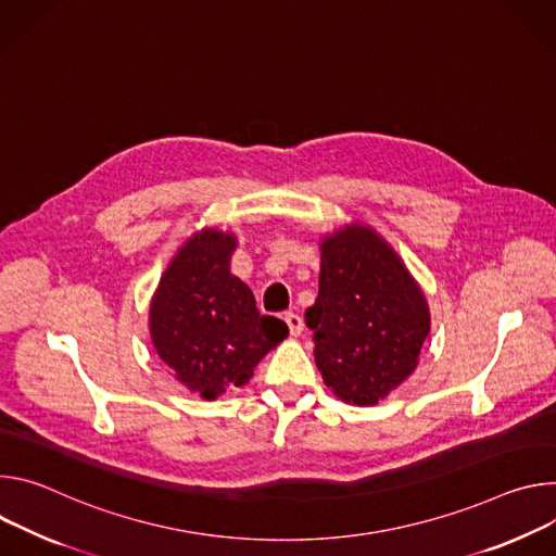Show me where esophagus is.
Masks as SVG:
<instances>
[{
  "label": "esophagus",
  "instance_id": "1",
  "mask_svg": "<svg viewBox=\"0 0 556 556\" xmlns=\"http://www.w3.org/2000/svg\"><path fill=\"white\" fill-rule=\"evenodd\" d=\"M285 323H287V327H289V333H291L293 338L302 333V327H304V323H302V318H300L298 314H293V312L285 314Z\"/></svg>",
  "mask_w": 556,
  "mask_h": 556
}]
</instances>
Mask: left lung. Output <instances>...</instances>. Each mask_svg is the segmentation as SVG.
Instances as JSON below:
<instances>
[{
	"instance_id": "left-lung-1",
	"label": "left lung",
	"mask_w": 556,
	"mask_h": 556,
	"mask_svg": "<svg viewBox=\"0 0 556 556\" xmlns=\"http://www.w3.org/2000/svg\"><path fill=\"white\" fill-rule=\"evenodd\" d=\"M304 320L325 384L357 406L378 404L415 371L430 331L419 285L393 247L359 223L323 238L318 298Z\"/></svg>"
}]
</instances>
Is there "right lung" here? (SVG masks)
Returning <instances> with one entry per match:
<instances>
[{
    "instance_id": "obj_1",
    "label": "right lung",
    "mask_w": 556,
    "mask_h": 556,
    "mask_svg": "<svg viewBox=\"0 0 556 556\" xmlns=\"http://www.w3.org/2000/svg\"><path fill=\"white\" fill-rule=\"evenodd\" d=\"M236 236L201 229L167 265L150 304V336L174 378L216 400L242 387L289 329L261 316L252 289L229 271Z\"/></svg>"
}]
</instances>
